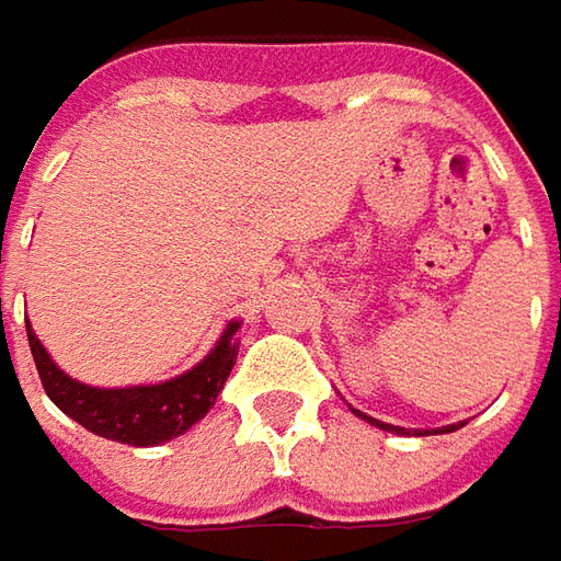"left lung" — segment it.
Returning <instances> with one entry per match:
<instances>
[{
	"instance_id": "obj_1",
	"label": "left lung",
	"mask_w": 561,
	"mask_h": 561,
	"mask_svg": "<svg viewBox=\"0 0 561 561\" xmlns=\"http://www.w3.org/2000/svg\"><path fill=\"white\" fill-rule=\"evenodd\" d=\"M354 413H357L359 419H366V422L378 425L381 432H397V435H403V432H407V428H397V425H388V422H378V419H373V415H366V413H359V410H354ZM456 428H462V422H459V425H447V428H440V432L447 435V432H456Z\"/></svg>"
}]
</instances>
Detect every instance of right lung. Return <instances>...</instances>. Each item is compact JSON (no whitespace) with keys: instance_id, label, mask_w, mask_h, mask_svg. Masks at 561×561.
I'll return each mask as SVG.
<instances>
[{"instance_id":"1","label":"right lung","mask_w":561,"mask_h":561,"mask_svg":"<svg viewBox=\"0 0 561 561\" xmlns=\"http://www.w3.org/2000/svg\"><path fill=\"white\" fill-rule=\"evenodd\" d=\"M239 325L242 322L232 319L220 341L214 344V351L183 376L161 385H133V388H92L61 373L49 357V351L43 347V341L30 329V319L27 341L39 381L61 413L80 422L92 435L121 440L129 447H154L185 435L214 407L239 357V339H236Z\"/></svg>"}]
</instances>
